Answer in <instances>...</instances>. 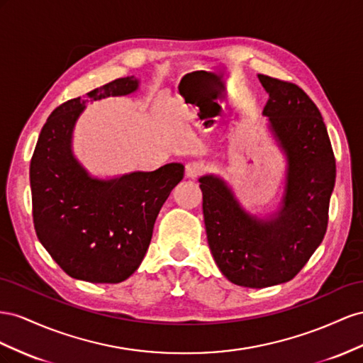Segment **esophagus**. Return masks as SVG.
<instances>
[{"label": "esophagus", "instance_id": "obj_1", "mask_svg": "<svg viewBox=\"0 0 363 363\" xmlns=\"http://www.w3.org/2000/svg\"><path fill=\"white\" fill-rule=\"evenodd\" d=\"M205 170V165L199 161H191L187 165H185V176L191 179H196L198 176H201Z\"/></svg>", "mask_w": 363, "mask_h": 363}]
</instances>
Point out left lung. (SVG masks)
Instances as JSON below:
<instances>
[{
	"label": "left lung",
	"instance_id": "obj_1",
	"mask_svg": "<svg viewBox=\"0 0 363 363\" xmlns=\"http://www.w3.org/2000/svg\"><path fill=\"white\" fill-rule=\"evenodd\" d=\"M269 94L267 128L286 157L284 193L267 217L246 211L220 176H201L206 239L214 262L231 283L262 289L301 271L323 242L336 161L320 112L289 82L258 74Z\"/></svg>",
	"mask_w": 363,
	"mask_h": 363
}]
</instances>
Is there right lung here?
Masks as SVG:
<instances>
[{"instance_id": "1", "label": "right lung", "mask_w": 363, "mask_h": 363, "mask_svg": "<svg viewBox=\"0 0 363 363\" xmlns=\"http://www.w3.org/2000/svg\"><path fill=\"white\" fill-rule=\"evenodd\" d=\"M133 76L96 88L86 99L62 103L47 118L30 162L33 223L39 242L69 277L89 283H121L137 271L153 225L184 165L116 178L92 176L72 153V130L88 101L129 96Z\"/></svg>"}]
</instances>
